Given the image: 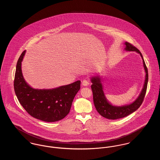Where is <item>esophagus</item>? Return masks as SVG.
<instances>
[{
  "label": "esophagus",
  "mask_w": 160,
  "mask_h": 160,
  "mask_svg": "<svg viewBox=\"0 0 160 160\" xmlns=\"http://www.w3.org/2000/svg\"><path fill=\"white\" fill-rule=\"evenodd\" d=\"M82 86H88V85H89V81H88V79H84V80L82 81Z\"/></svg>",
  "instance_id": "obj_1"
}]
</instances>
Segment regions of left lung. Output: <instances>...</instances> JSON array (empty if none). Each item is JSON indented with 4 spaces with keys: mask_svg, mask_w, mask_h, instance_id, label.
<instances>
[{
    "mask_svg": "<svg viewBox=\"0 0 160 160\" xmlns=\"http://www.w3.org/2000/svg\"><path fill=\"white\" fill-rule=\"evenodd\" d=\"M124 45L126 46L124 50L129 52H136L140 54L143 61V68L145 72V79L142 91L137 98L132 103L129 105L116 106L109 102L105 95L103 84L102 83V78L99 75L92 76L91 78V81L92 83L91 89L93 92V100L95 107L99 114L109 119H117L122 118L136 111L142 105L147 91L148 74L143 56L139 50L130 43L126 42Z\"/></svg>",
    "mask_w": 160,
    "mask_h": 160,
    "instance_id": "8db88e82",
    "label": "left lung"
}]
</instances>
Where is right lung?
<instances>
[{"label": "right lung", "instance_id": "1", "mask_svg": "<svg viewBox=\"0 0 160 160\" xmlns=\"http://www.w3.org/2000/svg\"><path fill=\"white\" fill-rule=\"evenodd\" d=\"M26 50L17 62L15 75L14 89L18 101L29 114L38 119L55 122L63 119L80 89L81 81L54 89H34L26 82L22 74V62Z\"/></svg>", "mask_w": 160, "mask_h": 160}]
</instances>
